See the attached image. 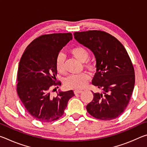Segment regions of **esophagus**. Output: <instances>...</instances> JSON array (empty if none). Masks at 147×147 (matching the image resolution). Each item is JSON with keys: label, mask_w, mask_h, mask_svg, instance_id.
Masks as SVG:
<instances>
[{"label": "esophagus", "mask_w": 147, "mask_h": 147, "mask_svg": "<svg viewBox=\"0 0 147 147\" xmlns=\"http://www.w3.org/2000/svg\"><path fill=\"white\" fill-rule=\"evenodd\" d=\"M82 92V90H80V89H75V90L74 91V94H77V93H80Z\"/></svg>", "instance_id": "esophagus-1"}]
</instances>
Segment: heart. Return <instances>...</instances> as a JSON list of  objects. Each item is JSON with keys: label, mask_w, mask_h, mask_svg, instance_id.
Wrapping results in <instances>:
<instances>
[{"label": "heart", "mask_w": 147, "mask_h": 147, "mask_svg": "<svg viewBox=\"0 0 147 147\" xmlns=\"http://www.w3.org/2000/svg\"><path fill=\"white\" fill-rule=\"evenodd\" d=\"M71 53L74 57L78 59L79 61L84 62L89 57V53L87 49L83 47L78 46L71 50ZM65 56L63 53H59L57 56L56 60V69L57 71L59 73H65L66 69L65 66ZM85 65L87 68L90 70L94 69V65L91 62L86 63ZM89 80V75L86 73H83L78 74H72L69 76L65 80V84L67 87L72 89H81L86 86Z\"/></svg>", "instance_id": "obj_1"}]
</instances>
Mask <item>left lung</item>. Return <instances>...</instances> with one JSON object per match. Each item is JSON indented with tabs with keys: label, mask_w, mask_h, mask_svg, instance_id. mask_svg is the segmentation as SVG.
<instances>
[{
	"label": "left lung",
	"mask_w": 147,
	"mask_h": 147,
	"mask_svg": "<svg viewBox=\"0 0 147 147\" xmlns=\"http://www.w3.org/2000/svg\"><path fill=\"white\" fill-rule=\"evenodd\" d=\"M74 36L95 56L96 72L92 84L102 91L93 92L87 111L100 120L117 118L127 107L135 84V72L127 51L117 39L104 31L76 32Z\"/></svg>",
	"instance_id": "left-lung-1"
}]
</instances>
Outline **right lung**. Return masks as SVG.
Listing matches in <instances>:
<instances>
[{"instance_id":"1","label":"right lung","mask_w":147,"mask_h":147,"mask_svg":"<svg viewBox=\"0 0 147 147\" xmlns=\"http://www.w3.org/2000/svg\"><path fill=\"white\" fill-rule=\"evenodd\" d=\"M73 39L71 33L43 35L30 43L20 59L17 71V94L26 110L41 122H52L63 115L73 90L52 96L56 82V60L63 47ZM58 88V87H57ZM55 89H53V91Z\"/></svg>"}]
</instances>
